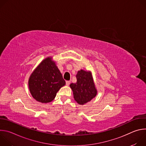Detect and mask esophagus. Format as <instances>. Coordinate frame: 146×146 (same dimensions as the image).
<instances>
[{"label":"esophagus","instance_id":"1","mask_svg":"<svg viewBox=\"0 0 146 146\" xmlns=\"http://www.w3.org/2000/svg\"><path fill=\"white\" fill-rule=\"evenodd\" d=\"M70 84V81H66V86H69Z\"/></svg>","mask_w":146,"mask_h":146}]
</instances>
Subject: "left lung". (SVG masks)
<instances>
[{
    "mask_svg": "<svg viewBox=\"0 0 146 146\" xmlns=\"http://www.w3.org/2000/svg\"><path fill=\"white\" fill-rule=\"evenodd\" d=\"M77 82L70 85L75 100L80 105L90 101L97 94L91 72L81 70L76 75Z\"/></svg>",
    "mask_w": 146,
    "mask_h": 146,
    "instance_id": "8db88e82",
    "label": "left lung"
}]
</instances>
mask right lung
Masks as SVG:
<instances>
[{"label":"right lung","instance_id":"obj_1","mask_svg":"<svg viewBox=\"0 0 146 146\" xmlns=\"http://www.w3.org/2000/svg\"><path fill=\"white\" fill-rule=\"evenodd\" d=\"M65 81L51 58H47L32 73L29 80L31 95L37 101L48 103L55 97Z\"/></svg>","mask_w":146,"mask_h":146}]
</instances>
